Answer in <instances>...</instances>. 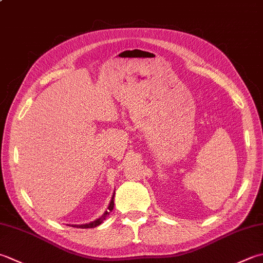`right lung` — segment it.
Returning <instances> with one entry per match:
<instances>
[{
    "instance_id": "obj_1",
    "label": "right lung",
    "mask_w": 263,
    "mask_h": 263,
    "mask_svg": "<svg viewBox=\"0 0 263 263\" xmlns=\"http://www.w3.org/2000/svg\"><path fill=\"white\" fill-rule=\"evenodd\" d=\"M112 209H114V196H112V198L110 200L109 206H108V210H109V211H106V212L104 213V215H102V217H100L99 219H97L96 221H93V222H90V223H86V224H81V226L77 224V226H74V227H76V228H83V229L95 228V227H97V226H99V224L102 223V221L106 219V217H107L108 214H109V212H111Z\"/></svg>"
}]
</instances>
